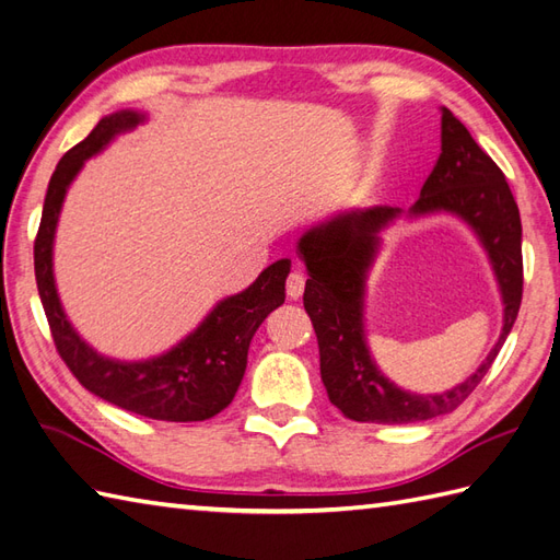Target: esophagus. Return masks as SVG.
<instances>
[{
    "label": "esophagus",
    "instance_id": "obj_1",
    "mask_svg": "<svg viewBox=\"0 0 560 560\" xmlns=\"http://www.w3.org/2000/svg\"><path fill=\"white\" fill-rule=\"evenodd\" d=\"M304 288H306V278L302 270H292L290 278H288V296L290 299H299L304 294Z\"/></svg>",
    "mask_w": 560,
    "mask_h": 560
}]
</instances>
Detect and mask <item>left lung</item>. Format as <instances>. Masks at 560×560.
<instances>
[{
	"label": "left lung",
	"instance_id": "8db88e82",
	"mask_svg": "<svg viewBox=\"0 0 560 560\" xmlns=\"http://www.w3.org/2000/svg\"><path fill=\"white\" fill-rule=\"evenodd\" d=\"M442 112V154L411 209H347L311 225L296 242L308 280L304 308L318 337L320 377L327 397L347 418L404 425L452 413L492 368L523 299L521 211L501 168L472 140L468 128ZM446 212L466 222L488 252L502 292L504 325L498 345L478 371L440 395H416L378 371L364 332L366 276L382 248V233L397 217Z\"/></svg>",
	"mask_w": 560,
	"mask_h": 560
}]
</instances>
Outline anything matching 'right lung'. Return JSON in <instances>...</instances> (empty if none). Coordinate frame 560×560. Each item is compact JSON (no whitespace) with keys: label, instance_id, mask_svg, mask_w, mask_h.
Instances as JSON below:
<instances>
[{"label":"right lung","instance_id":"right-lung-1","mask_svg":"<svg viewBox=\"0 0 560 560\" xmlns=\"http://www.w3.org/2000/svg\"><path fill=\"white\" fill-rule=\"evenodd\" d=\"M147 118L138 108L108 114L59 161L47 187L43 221L35 240L37 292L61 359L94 397L154 420H207L235 399L247 371L254 332L270 311L284 304V280L292 268L290 258L270 264L247 290L221 299L195 330L168 351L140 361L104 357L85 342L66 316L54 278V240L68 187L88 159L102 154L118 135L138 128Z\"/></svg>","mask_w":560,"mask_h":560}]
</instances>
